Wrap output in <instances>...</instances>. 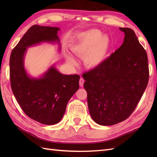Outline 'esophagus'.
<instances>
[{
    "mask_svg": "<svg viewBox=\"0 0 157 157\" xmlns=\"http://www.w3.org/2000/svg\"><path fill=\"white\" fill-rule=\"evenodd\" d=\"M84 79L82 78H81L79 79V86H80V87H83V86H84Z\"/></svg>",
    "mask_w": 157,
    "mask_h": 157,
    "instance_id": "1",
    "label": "esophagus"
}]
</instances>
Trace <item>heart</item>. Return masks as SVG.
<instances>
[{
  "label": "heart",
  "mask_w": 157,
  "mask_h": 157,
  "mask_svg": "<svg viewBox=\"0 0 157 157\" xmlns=\"http://www.w3.org/2000/svg\"><path fill=\"white\" fill-rule=\"evenodd\" d=\"M111 47V39L106 34H102L98 29H90L78 36L71 45L73 54L78 56H84V63L88 68L94 69L105 62ZM67 61L74 66L76 61L73 56L68 55Z\"/></svg>",
  "instance_id": "b5f03b06"
}]
</instances>
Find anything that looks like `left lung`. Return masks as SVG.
<instances>
[{
    "label": "left lung",
    "instance_id": "1",
    "mask_svg": "<svg viewBox=\"0 0 157 157\" xmlns=\"http://www.w3.org/2000/svg\"><path fill=\"white\" fill-rule=\"evenodd\" d=\"M124 33L122 45L101 65L82 75L92 119L101 125L124 121L134 111L149 78L147 54L134 30Z\"/></svg>",
    "mask_w": 157,
    "mask_h": 157
}]
</instances>
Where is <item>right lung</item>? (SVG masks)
Segmentation results:
<instances>
[{
  "label": "right lung",
  "instance_id": "1",
  "mask_svg": "<svg viewBox=\"0 0 157 157\" xmlns=\"http://www.w3.org/2000/svg\"><path fill=\"white\" fill-rule=\"evenodd\" d=\"M60 28L34 25L23 35L10 56V79L13 94L29 117L42 124L55 125L62 119L67 105L78 90V75H64L51 65L38 78L29 75L24 65L28 48L42 43H61Z\"/></svg>",
  "mask_w": 157,
  "mask_h": 157
}]
</instances>
